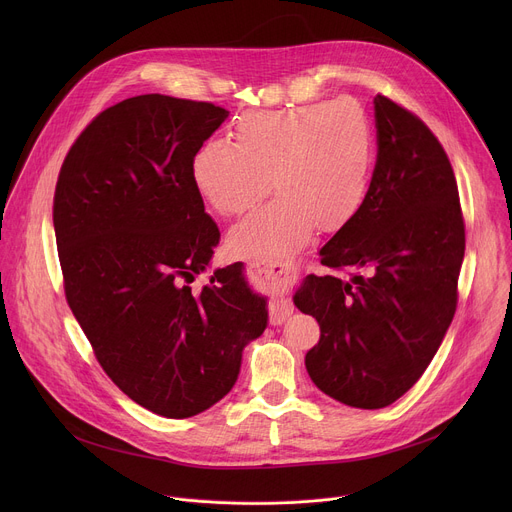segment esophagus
Returning <instances> with one entry per match:
<instances>
[{
  "mask_svg": "<svg viewBox=\"0 0 512 512\" xmlns=\"http://www.w3.org/2000/svg\"><path fill=\"white\" fill-rule=\"evenodd\" d=\"M251 267L261 273V275H275L279 277L285 285L287 281H291V277H294V269H291L287 263H279V261H271V259H259V261H253ZM291 314H294V306L289 304V300L283 296V287L277 289L273 298H271V304H269V322L275 326V324H281L285 322Z\"/></svg>",
  "mask_w": 512,
  "mask_h": 512,
  "instance_id": "34e87169",
  "label": "esophagus"
}]
</instances>
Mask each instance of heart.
Returning <instances> with one entry per match:
<instances>
[{"instance_id": "1", "label": "heart", "mask_w": 512, "mask_h": 512, "mask_svg": "<svg viewBox=\"0 0 512 512\" xmlns=\"http://www.w3.org/2000/svg\"><path fill=\"white\" fill-rule=\"evenodd\" d=\"M375 166L364 109L348 99L239 117L233 143L208 141L192 158V180L223 216L275 198L229 233L235 253L285 259L312 233L336 231L360 210ZM270 180L267 181L266 178Z\"/></svg>"}]
</instances>
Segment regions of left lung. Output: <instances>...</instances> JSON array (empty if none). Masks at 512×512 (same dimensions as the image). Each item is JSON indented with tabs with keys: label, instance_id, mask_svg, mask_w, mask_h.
Wrapping results in <instances>:
<instances>
[{
	"label": "left lung",
	"instance_id": "1",
	"mask_svg": "<svg viewBox=\"0 0 512 512\" xmlns=\"http://www.w3.org/2000/svg\"><path fill=\"white\" fill-rule=\"evenodd\" d=\"M377 164L360 210L320 249L348 279L308 275L294 304L320 324L306 354L332 399L381 409L405 395L440 348L458 304L466 237L442 143L411 111L375 97Z\"/></svg>",
	"mask_w": 512,
	"mask_h": 512
}]
</instances>
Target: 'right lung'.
Returning a JSON list of instances; mask_svg holds the SVG:
<instances>
[{
    "instance_id": "add662e5",
    "label": "right lung",
    "mask_w": 512,
    "mask_h": 512,
    "mask_svg": "<svg viewBox=\"0 0 512 512\" xmlns=\"http://www.w3.org/2000/svg\"><path fill=\"white\" fill-rule=\"evenodd\" d=\"M229 111L168 95L125 99L72 143L54 192L66 302L109 379L137 405L184 419L237 383L267 300L243 263L206 271L221 239L192 158Z\"/></svg>"
}]
</instances>
